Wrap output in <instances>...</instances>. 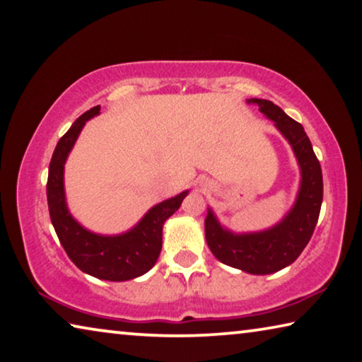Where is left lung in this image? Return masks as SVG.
<instances>
[{"mask_svg": "<svg viewBox=\"0 0 362 362\" xmlns=\"http://www.w3.org/2000/svg\"><path fill=\"white\" fill-rule=\"evenodd\" d=\"M247 103L257 104L259 112L274 122L276 128L292 146L301 170L300 191L284 220L259 233H230L218 223L209 209L205 239L211 253L221 263L250 274H271L292 264L315 233L322 204V171L311 141L298 122L271 100L255 98Z\"/></svg>", "mask_w": 362, "mask_h": 362, "instance_id": "8db88e82", "label": "left lung"}]
</instances>
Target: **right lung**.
I'll return each mask as SVG.
<instances>
[{
  "mask_svg": "<svg viewBox=\"0 0 362 362\" xmlns=\"http://www.w3.org/2000/svg\"><path fill=\"white\" fill-rule=\"evenodd\" d=\"M99 110L96 105L85 112L59 139L47 173V206L59 242L76 268L98 279L122 282L146 274L156 264L162 250L163 223L180 209L187 191L153 205L133 229L118 235L94 234L74 220L65 204L64 165L85 123Z\"/></svg>",
  "mask_w": 362,
  "mask_h": 362,
  "instance_id": "1",
  "label": "right lung"
}]
</instances>
